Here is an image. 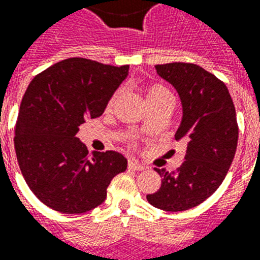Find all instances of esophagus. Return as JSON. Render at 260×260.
Returning a JSON list of instances; mask_svg holds the SVG:
<instances>
[{
	"label": "esophagus",
	"instance_id": "obj_1",
	"mask_svg": "<svg viewBox=\"0 0 260 260\" xmlns=\"http://www.w3.org/2000/svg\"><path fill=\"white\" fill-rule=\"evenodd\" d=\"M128 166H129V169L138 170V172L146 169V166H143V165H142V164H139V162L135 161V159H131V161L128 162Z\"/></svg>",
	"mask_w": 260,
	"mask_h": 260
}]
</instances>
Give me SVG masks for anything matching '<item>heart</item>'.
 Listing matches in <instances>:
<instances>
[{
    "instance_id": "obj_1",
    "label": "heart",
    "mask_w": 260,
    "mask_h": 260,
    "mask_svg": "<svg viewBox=\"0 0 260 260\" xmlns=\"http://www.w3.org/2000/svg\"><path fill=\"white\" fill-rule=\"evenodd\" d=\"M117 95H118V92L113 95V98L110 99V102H109V108H112V105L113 102H114V99H116ZM146 98H147V102H155V101H161V99L172 98V94L166 90L165 87L161 86V84H152V86L148 87L147 91H146Z\"/></svg>"
}]
</instances>
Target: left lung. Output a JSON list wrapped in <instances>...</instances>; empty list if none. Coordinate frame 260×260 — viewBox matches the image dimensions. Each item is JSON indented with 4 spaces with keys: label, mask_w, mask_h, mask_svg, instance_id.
I'll return each instance as SVG.
<instances>
[{
    "label": "left lung",
    "mask_w": 260,
    "mask_h": 260,
    "mask_svg": "<svg viewBox=\"0 0 260 260\" xmlns=\"http://www.w3.org/2000/svg\"><path fill=\"white\" fill-rule=\"evenodd\" d=\"M155 69L180 96L183 118L174 138L187 150L176 172L155 168L162 184L147 201L165 211H185L213 195L231 168L239 139L235 105L228 87L199 65L172 62Z\"/></svg>",
    "instance_id": "obj_1"
}]
</instances>
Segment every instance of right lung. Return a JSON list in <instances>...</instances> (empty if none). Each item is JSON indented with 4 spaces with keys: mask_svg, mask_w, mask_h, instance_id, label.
Returning a JSON list of instances; mask_svg holds the SVG:
<instances>
[{
    "mask_svg": "<svg viewBox=\"0 0 260 260\" xmlns=\"http://www.w3.org/2000/svg\"><path fill=\"white\" fill-rule=\"evenodd\" d=\"M129 65L62 59L39 73L25 91L15 150L29 189L47 207L82 214L102 205L112 178L128 161L117 151L91 152L76 138L87 118L102 116Z\"/></svg>",
    "mask_w": 260,
    "mask_h": 260,
    "instance_id": "right-lung-1",
    "label": "right lung"
}]
</instances>
